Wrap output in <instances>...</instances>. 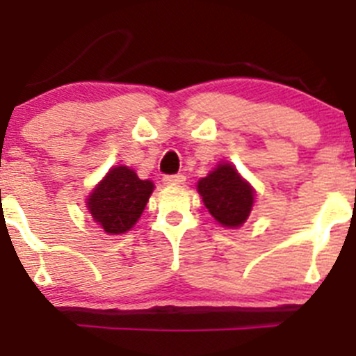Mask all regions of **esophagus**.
Segmentation results:
<instances>
[{"label": "esophagus", "mask_w": 356, "mask_h": 356, "mask_svg": "<svg viewBox=\"0 0 356 356\" xmlns=\"http://www.w3.org/2000/svg\"><path fill=\"white\" fill-rule=\"evenodd\" d=\"M186 177L182 174H177V175H165L163 177V184L165 186H179V184H184Z\"/></svg>", "instance_id": "1"}]
</instances>
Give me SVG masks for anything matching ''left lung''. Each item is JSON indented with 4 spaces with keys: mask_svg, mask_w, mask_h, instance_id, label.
<instances>
[{
    "mask_svg": "<svg viewBox=\"0 0 356 356\" xmlns=\"http://www.w3.org/2000/svg\"><path fill=\"white\" fill-rule=\"evenodd\" d=\"M204 206L225 229H239L248 220L255 202V190L229 161L218 163L197 182Z\"/></svg>",
    "mask_w": 356,
    "mask_h": 356,
    "instance_id": "1",
    "label": "left lung"
}]
</instances>
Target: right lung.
Returning a JSON list of instances; mask_svg holds the SVG:
<instances>
[{"mask_svg":"<svg viewBox=\"0 0 356 356\" xmlns=\"http://www.w3.org/2000/svg\"><path fill=\"white\" fill-rule=\"evenodd\" d=\"M152 191L154 182L142 181L129 166L117 165L95 184L85 206L104 232L118 236L136 225Z\"/></svg>","mask_w":356,"mask_h":356,"instance_id":"obj_1","label":"right lung"}]
</instances>
